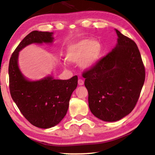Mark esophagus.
Instances as JSON below:
<instances>
[{"instance_id":"34e87169","label":"esophagus","mask_w":155,"mask_h":155,"mask_svg":"<svg viewBox=\"0 0 155 155\" xmlns=\"http://www.w3.org/2000/svg\"><path fill=\"white\" fill-rule=\"evenodd\" d=\"M78 85H83V84H84V81L83 80V79H78Z\"/></svg>"}]
</instances>
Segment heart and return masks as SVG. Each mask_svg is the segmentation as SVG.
<instances>
[{
	"label": "heart",
	"mask_w": 155,
	"mask_h": 155,
	"mask_svg": "<svg viewBox=\"0 0 155 155\" xmlns=\"http://www.w3.org/2000/svg\"><path fill=\"white\" fill-rule=\"evenodd\" d=\"M102 46L97 40L84 39L70 44L65 58L68 61L78 63L83 68H90L96 64L101 55Z\"/></svg>",
	"instance_id": "obj_1"
}]
</instances>
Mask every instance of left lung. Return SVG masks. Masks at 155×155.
<instances>
[{
	"instance_id": "8db88e82",
	"label": "left lung",
	"mask_w": 155,
	"mask_h": 155,
	"mask_svg": "<svg viewBox=\"0 0 155 155\" xmlns=\"http://www.w3.org/2000/svg\"><path fill=\"white\" fill-rule=\"evenodd\" d=\"M117 44L83 72L89 107L100 120L115 122L133 111L145 81V67L137 44L115 29Z\"/></svg>"
}]
</instances>
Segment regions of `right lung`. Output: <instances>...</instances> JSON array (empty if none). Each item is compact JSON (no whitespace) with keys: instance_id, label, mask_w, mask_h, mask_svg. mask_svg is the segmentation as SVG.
I'll return each mask as SVG.
<instances>
[{"instance_id":"obj_1","label":"right lung","mask_w":155,"mask_h":155,"mask_svg":"<svg viewBox=\"0 0 155 155\" xmlns=\"http://www.w3.org/2000/svg\"><path fill=\"white\" fill-rule=\"evenodd\" d=\"M52 32L33 31L23 39L12 54L9 65V90L12 98L31 124L41 128L57 125L66 115L70 97L77 87L78 77L68 80L52 77L37 81L24 77L18 68L19 51L33 43H52Z\"/></svg>"}]
</instances>
